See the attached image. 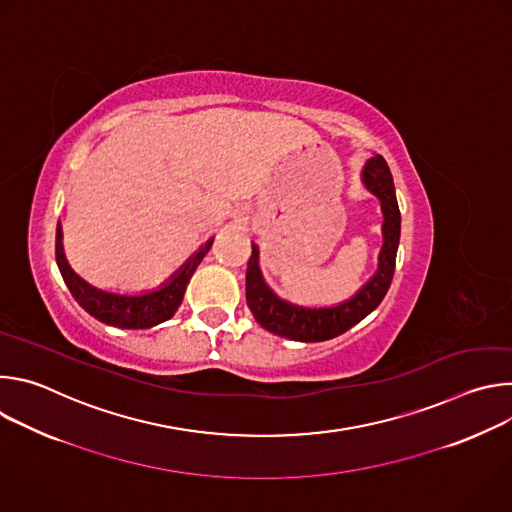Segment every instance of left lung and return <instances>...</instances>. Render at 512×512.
<instances>
[{
    "label": "left lung",
    "mask_w": 512,
    "mask_h": 512,
    "mask_svg": "<svg viewBox=\"0 0 512 512\" xmlns=\"http://www.w3.org/2000/svg\"><path fill=\"white\" fill-rule=\"evenodd\" d=\"M360 180L364 188L379 198L383 212V247L379 253V265L375 275L354 296L336 306H300L279 298L267 285L259 267V247L253 243V253L247 263L245 294L247 306L265 330L298 342L330 340L344 334L362 318H367L387 296L395 273V259L401 237V212L395 196L393 176L385 158H369L360 172Z\"/></svg>",
    "instance_id": "left-lung-1"
}]
</instances>
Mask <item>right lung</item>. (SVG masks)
Masks as SVG:
<instances>
[{
  "mask_svg": "<svg viewBox=\"0 0 512 512\" xmlns=\"http://www.w3.org/2000/svg\"><path fill=\"white\" fill-rule=\"evenodd\" d=\"M212 241L214 239H208L160 287L143 291V294H119V291H107L85 281L66 261L60 223L56 225V265L60 269V275L66 287L70 289L72 298H75L79 306L85 312H89L93 318L115 328L143 330V328L158 326L176 314V310L184 300L190 277L194 275L204 255L210 251Z\"/></svg>",
  "mask_w": 512,
  "mask_h": 512,
  "instance_id": "1",
  "label": "right lung"
}]
</instances>
